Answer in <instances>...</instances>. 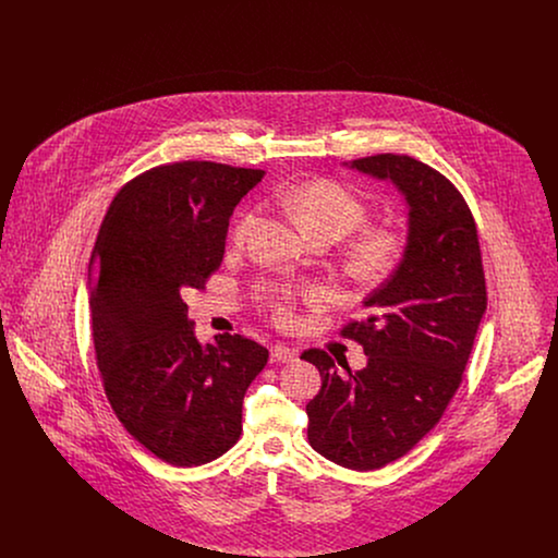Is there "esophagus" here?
Segmentation results:
<instances>
[{
    "mask_svg": "<svg viewBox=\"0 0 558 558\" xmlns=\"http://www.w3.org/2000/svg\"><path fill=\"white\" fill-rule=\"evenodd\" d=\"M269 355H271V362H292L296 360V351L287 345H274L269 349Z\"/></svg>",
    "mask_w": 558,
    "mask_h": 558,
    "instance_id": "1",
    "label": "esophagus"
}]
</instances>
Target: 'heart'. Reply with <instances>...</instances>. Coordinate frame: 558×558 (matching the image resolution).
Masks as SVG:
<instances>
[{
  "instance_id": "b5f03b06",
  "label": "heart",
  "mask_w": 558,
  "mask_h": 558,
  "mask_svg": "<svg viewBox=\"0 0 558 558\" xmlns=\"http://www.w3.org/2000/svg\"><path fill=\"white\" fill-rule=\"evenodd\" d=\"M284 205L299 228L312 240H341L362 228L368 219V207L362 203V198L332 180H312L292 187L284 194ZM255 219V213H244L234 228V240L244 239ZM405 246L408 239L398 228H368L349 246V267L360 280H383L399 266ZM267 292L274 299L276 314L287 318L292 292L284 287H269ZM307 296H322V291L312 289Z\"/></svg>"
}]
</instances>
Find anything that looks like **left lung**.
<instances>
[{"label": "left lung", "instance_id": "left-lung-1", "mask_svg": "<svg viewBox=\"0 0 558 558\" xmlns=\"http://www.w3.org/2000/svg\"><path fill=\"white\" fill-rule=\"evenodd\" d=\"M389 180L408 205V246L398 269L364 299L368 318L341 335L368 355L362 371L339 372L322 349V389L307 410V439L330 462L374 471L412 450L444 416L462 383L487 307L477 226L446 175L408 155L351 160Z\"/></svg>", "mask_w": 558, "mask_h": 558}]
</instances>
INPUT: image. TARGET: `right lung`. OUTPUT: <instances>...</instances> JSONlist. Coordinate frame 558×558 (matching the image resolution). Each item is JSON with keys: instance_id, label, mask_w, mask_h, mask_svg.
Returning a JSON list of instances; mask_svg holds the SVG:
<instances>
[{"instance_id": "add662e5", "label": "right lung", "mask_w": 558, "mask_h": 558, "mask_svg": "<svg viewBox=\"0 0 558 558\" xmlns=\"http://www.w3.org/2000/svg\"><path fill=\"white\" fill-rule=\"evenodd\" d=\"M266 171L211 160L153 167L117 192L89 262L96 360L117 418L171 466H198L242 433V399L267 364L240 335L201 345L182 292L221 266L228 223Z\"/></svg>"}]
</instances>
